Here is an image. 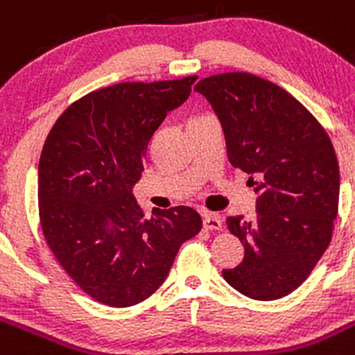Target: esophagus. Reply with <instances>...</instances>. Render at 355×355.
Listing matches in <instances>:
<instances>
[{"label":"esophagus","instance_id":"34e87169","mask_svg":"<svg viewBox=\"0 0 355 355\" xmlns=\"http://www.w3.org/2000/svg\"><path fill=\"white\" fill-rule=\"evenodd\" d=\"M204 229L206 230H222V218L214 213L204 214Z\"/></svg>","mask_w":355,"mask_h":355}]
</instances>
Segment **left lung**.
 Instances as JSON below:
<instances>
[{
	"instance_id": "obj_1",
	"label": "left lung",
	"mask_w": 355,
	"mask_h": 355,
	"mask_svg": "<svg viewBox=\"0 0 355 355\" xmlns=\"http://www.w3.org/2000/svg\"><path fill=\"white\" fill-rule=\"evenodd\" d=\"M206 96L225 132L230 164L255 184L257 216L227 218L245 259L223 278L237 292L272 301L310 276L333 237L340 171L333 142L297 98L248 71L204 77Z\"/></svg>"
}]
</instances>
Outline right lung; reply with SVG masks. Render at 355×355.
Segmentation results:
<instances>
[{"mask_svg":"<svg viewBox=\"0 0 355 355\" xmlns=\"http://www.w3.org/2000/svg\"><path fill=\"white\" fill-rule=\"evenodd\" d=\"M197 76L119 83L68 105L45 139L38 214L49 248L89 297L128 308L155 294L178 250L202 229L188 206L155 209L133 199L146 149L168 110L190 96Z\"/></svg>","mask_w":355,"mask_h":355,"instance_id":"obj_1","label":"right lung"}]
</instances>
